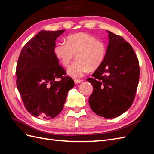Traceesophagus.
<instances>
[{"mask_svg": "<svg viewBox=\"0 0 154 154\" xmlns=\"http://www.w3.org/2000/svg\"><path fill=\"white\" fill-rule=\"evenodd\" d=\"M83 82L82 80H74V83H80Z\"/></svg>", "mask_w": 154, "mask_h": 154, "instance_id": "obj_1", "label": "esophagus"}]
</instances>
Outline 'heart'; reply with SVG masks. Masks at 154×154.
I'll return each mask as SVG.
<instances>
[{
    "label": "heart",
    "mask_w": 154,
    "mask_h": 154,
    "mask_svg": "<svg viewBox=\"0 0 154 154\" xmlns=\"http://www.w3.org/2000/svg\"><path fill=\"white\" fill-rule=\"evenodd\" d=\"M106 46L90 35L83 32L69 36L67 43L59 42L54 53L64 67H67L76 56V60L67 70V75L73 78L83 76L88 69L94 70L103 62Z\"/></svg>",
    "instance_id": "b5f03b06"
}]
</instances>
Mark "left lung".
Listing matches in <instances>:
<instances>
[{"label": "left lung", "instance_id": "8db88e82", "mask_svg": "<svg viewBox=\"0 0 154 154\" xmlns=\"http://www.w3.org/2000/svg\"><path fill=\"white\" fill-rule=\"evenodd\" d=\"M109 44L103 62L87 80L93 86L92 110L105 118L122 115L131 106L139 79V61L123 37L107 31Z\"/></svg>", "mask_w": 154, "mask_h": 154}]
</instances>
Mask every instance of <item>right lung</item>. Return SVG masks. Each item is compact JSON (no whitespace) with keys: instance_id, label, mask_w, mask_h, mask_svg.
Masks as SVG:
<instances>
[{"instance_id":"add662e5","label":"right lung","mask_w":154,"mask_h":154,"mask_svg":"<svg viewBox=\"0 0 154 154\" xmlns=\"http://www.w3.org/2000/svg\"><path fill=\"white\" fill-rule=\"evenodd\" d=\"M65 31H40L27 42L18 58L17 88L26 109L34 117L51 119L58 116L74 85L54 53L55 41ZM58 78L61 80L57 81Z\"/></svg>"}]
</instances>
